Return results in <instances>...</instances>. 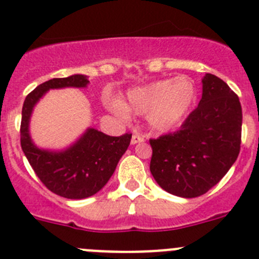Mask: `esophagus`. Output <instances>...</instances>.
Instances as JSON below:
<instances>
[{
	"instance_id": "34e87169",
	"label": "esophagus",
	"mask_w": 259,
	"mask_h": 259,
	"mask_svg": "<svg viewBox=\"0 0 259 259\" xmlns=\"http://www.w3.org/2000/svg\"><path fill=\"white\" fill-rule=\"evenodd\" d=\"M139 143H144V137L140 136V135H134L131 139V144L135 145V144H139Z\"/></svg>"
}]
</instances>
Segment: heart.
Masks as SVG:
<instances>
[{
  "label": "heart",
  "mask_w": 259,
  "mask_h": 259,
  "mask_svg": "<svg viewBox=\"0 0 259 259\" xmlns=\"http://www.w3.org/2000/svg\"><path fill=\"white\" fill-rule=\"evenodd\" d=\"M197 98L193 80L187 76L155 80L128 91L127 101H111L116 114L127 118L128 113L148 115L150 127L158 132L172 131L179 127Z\"/></svg>",
  "instance_id": "heart-1"
}]
</instances>
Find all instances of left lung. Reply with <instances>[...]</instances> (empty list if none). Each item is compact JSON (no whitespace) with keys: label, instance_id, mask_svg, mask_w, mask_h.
Masks as SVG:
<instances>
[{"label":"left lung","instance_id":"left-lung-1","mask_svg":"<svg viewBox=\"0 0 259 259\" xmlns=\"http://www.w3.org/2000/svg\"><path fill=\"white\" fill-rule=\"evenodd\" d=\"M241 124L236 93L218 76L206 74L200 104L179 131L150 139V172L155 182L179 197L206 193L237 159Z\"/></svg>","mask_w":259,"mask_h":259}]
</instances>
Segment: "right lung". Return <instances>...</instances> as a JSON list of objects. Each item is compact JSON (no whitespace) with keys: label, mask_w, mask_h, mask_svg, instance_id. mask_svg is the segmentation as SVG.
<instances>
[{"label":"right lung","mask_w":259,"mask_h":259,"mask_svg":"<svg viewBox=\"0 0 259 259\" xmlns=\"http://www.w3.org/2000/svg\"><path fill=\"white\" fill-rule=\"evenodd\" d=\"M88 84V77L79 74L50 79L27 96L22 109L20 145L23 153L49 191L71 200L91 197L104 188L131 143L132 134L114 137L88 128L67 149L47 150L37 148L32 141L29 119L35 105L49 89L85 88Z\"/></svg>","instance_id":"1"}]
</instances>
